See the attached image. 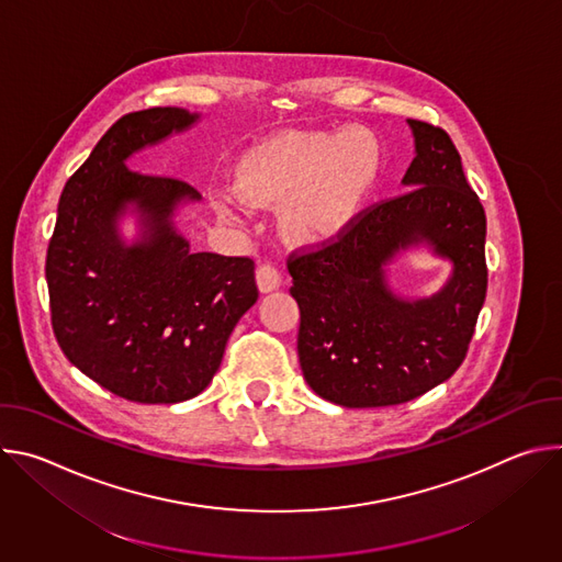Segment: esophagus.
Returning <instances> with one entry per match:
<instances>
[{
  "instance_id": "esophagus-1",
  "label": "esophagus",
  "mask_w": 562,
  "mask_h": 562,
  "mask_svg": "<svg viewBox=\"0 0 562 562\" xmlns=\"http://www.w3.org/2000/svg\"><path fill=\"white\" fill-rule=\"evenodd\" d=\"M256 282H258L260 293H271V291L280 289L282 276L273 265H260L256 271Z\"/></svg>"
}]
</instances>
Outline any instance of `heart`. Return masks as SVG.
<instances>
[{
  "label": "heart",
  "instance_id": "heart-1",
  "mask_svg": "<svg viewBox=\"0 0 562 562\" xmlns=\"http://www.w3.org/2000/svg\"><path fill=\"white\" fill-rule=\"evenodd\" d=\"M382 173V148L362 126L340 131H284L237 159L235 191L222 195L226 215L245 202L278 209V226L291 247H327L353 228Z\"/></svg>",
  "mask_w": 562,
  "mask_h": 562
}]
</instances>
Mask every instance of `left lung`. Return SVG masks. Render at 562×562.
I'll return each instance as SVG.
<instances>
[{
    "mask_svg": "<svg viewBox=\"0 0 562 562\" xmlns=\"http://www.w3.org/2000/svg\"><path fill=\"white\" fill-rule=\"evenodd\" d=\"M407 124L416 146L403 178L409 191L360 215L334 245L289 260L304 380L349 409L403 405L451 378L485 304V209L449 135ZM418 246L447 259L452 273L431 296L395 294L387 265Z\"/></svg>",
    "mask_w": 562,
    "mask_h": 562,
    "instance_id": "8db88e82",
    "label": "left lung"
}]
</instances>
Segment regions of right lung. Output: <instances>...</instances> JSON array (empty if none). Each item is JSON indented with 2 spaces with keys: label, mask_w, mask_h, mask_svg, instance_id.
Listing matches in <instances>:
<instances>
[{
  "label": "right lung",
  "mask_w": 562,
  "mask_h": 562,
  "mask_svg": "<svg viewBox=\"0 0 562 562\" xmlns=\"http://www.w3.org/2000/svg\"><path fill=\"white\" fill-rule=\"evenodd\" d=\"M200 113L159 106L120 117L66 182L46 254L50 319L64 356L111 393L173 405L202 393L258 300L254 260L191 251L187 182L133 173L128 159L189 131ZM138 235L126 240L121 220Z\"/></svg>",
  "instance_id": "add662e5"
}]
</instances>
